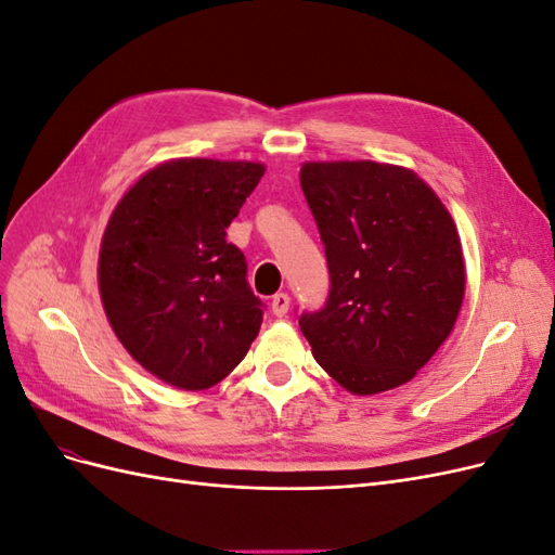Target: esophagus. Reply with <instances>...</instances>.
I'll list each match as a JSON object with an SVG mask.
<instances>
[{
    "label": "esophagus",
    "instance_id": "obj_1",
    "mask_svg": "<svg viewBox=\"0 0 555 555\" xmlns=\"http://www.w3.org/2000/svg\"><path fill=\"white\" fill-rule=\"evenodd\" d=\"M289 304H292L289 294H275V296L271 298V310H273L275 317H284V314L289 312Z\"/></svg>",
    "mask_w": 555,
    "mask_h": 555
}]
</instances>
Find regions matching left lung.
Here are the masks:
<instances>
[{"label": "left lung", "mask_w": 555, "mask_h": 555, "mask_svg": "<svg viewBox=\"0 0 555 555\" xmlns=\"http://www.w3.org/2000/svg\"><path fill=\"white\" fill-rule=\"evenodd\" d=\"M331 289L298 326L317 363L357 396L410 382L449 338L465 294L456 224L416 173L377 162L300 169Z\"/></svg>", "instance_id": "8db88e82"}]
</instances>
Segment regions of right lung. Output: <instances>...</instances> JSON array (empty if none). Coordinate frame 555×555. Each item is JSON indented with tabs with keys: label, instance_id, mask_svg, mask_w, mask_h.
Listing matches in <instances>:
<instances>
[{
	"label": "right lung",
	"instance_id": "add662e5",
	"mask_svg": "<svg viewBox=\"0 0 555 555\" xmlns=\"http://www.w3.org/2000/svg\"><path fill=\"white\" fill-rule=\"evenodd\" d=\"M261 176L255 162H166L122 196L104 231L108 322L145 371L178 389L224 379L259 333L263 304L227 227Z\"/></svg>",
	"mask_w": 555,
	"mask_h": 555
}]
</instances>
